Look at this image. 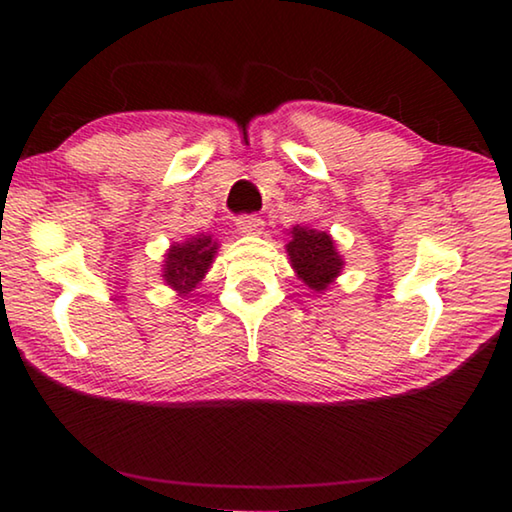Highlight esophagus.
I'll list each match as a JSON object with an SVG mask.
<instances>
[{"instance_id":"esophagus-1","label":"esophagus","mask_w":512,"mask_h":512,"mask_svg":"<svg viewBox=\"0 0 512 512\" xmlns=\"http://www.w3.org/2000/svg\"><path fill=\"white\" fill-rule=\"evenodd\" d=\"M237 230L241 232V235H262V232H264V221L259 219V216H255V214L239 216Z\"/></svg>"}]
</instances>
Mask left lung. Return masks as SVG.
<instances>
[{
    "label": "left lung",
    "instance_id": "obj_1",
    "mask_svg": "<svg viewBox=\"0 0 512 512\" xmlns=\"http://www.w3.org/2000/svg\"><path fill=\"white\" fill-rule=\"evenodd\" d=\"M289 235L291 239L284 250L289 255L293 273L311 291H327L345 266L334 237L325 230H314L307 225H293Z\"/></svg>",
    "mask_w": 512,
    "mask_h": 512
}]
</instances>
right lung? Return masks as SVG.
<instances>
[{
  "instance_id": "1",
  "label": "right lung",
  "mask_w": 512,
  "mask_h": 512,
  "mask_svg": "<svg viewBox=\"0 0 512 512\" xmlns=\"http://www.w3.org/2000/svg\"><path fill=\"white\" fill-rule=\"evenodd\" d=\"M219 246V241L205 232L189 235L185 241H173L162 262L160 277L164 284L176 291L180 298L189 296L205 280L216 253H219Z\"/></svg>"
}]
</instances>
